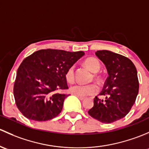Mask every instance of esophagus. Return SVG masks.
<instances>
[{
  "mask_svg": "<svg viewBox=\"0 0 149 149\" xmlns=\"http://www.w3.org/2000/svg\"><path fill=\"white\" fill-rule=\"evenodd\" d=\"M77 97L79 98V100H84L85 99V97H81V96H77Z\"/></svg>",
  "mask_w": 149,
  "mask_h": 149,
  "instance_id": "obj_1",
  "label": "esophagus"
}]
</instances>
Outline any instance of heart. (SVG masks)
Wrapping results in <instances>:
<instances>
[{"instance_id": "1", "label": "heart", "mask_w": 149, "mask_h": 149, "mask_svg": "<svg viewBox=\"0 0 149 149\" xmlns=\"http://www.w3.org/2000/svg\"><path fill=\"white\" fill-rule=\"evenodd\" d=\"M84 64L89 70L93 72L96 73L100 69V64L97 59L94 57H88L85 59ZM66 80L69 82H72L74 79V66L69 67L65 73ZM95 78L98 79L99 77L95 75ZM97 91V87L95 84H88V85H82V84L75 83L70 87V92L72 94L81 97L93 95L95 94Z\"/></svg>"}]
</instances>
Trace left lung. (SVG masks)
<instances>
[{"label":"left lung","mask_w":149,"mask_h":149,"mask_svg":"<svg viewBox=\"0 0 149 149\" xmlns=\"http://www.w3.org/2000/svg\"><path fill=\"white\" fill-rule=\"evenodd\" d=\"M95 54L105 64L108 77L88 113L100 122L111 123L125 117L136 101L139 90L137 70L131 60L119 54L99 50Z\"/></svg>","instance_id":"obj_1"}]
</instances>
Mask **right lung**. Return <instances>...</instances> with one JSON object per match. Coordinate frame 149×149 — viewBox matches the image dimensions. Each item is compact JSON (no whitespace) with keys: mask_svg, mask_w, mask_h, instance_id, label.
Wrapping results in <instances>:
<instances>
[{"mask_svg":"<svg viewBox=\"0 0 149 149\" xmlns=\"http://www.w3.org/2000/svg\"><path fill=\"white\" fill-rule=\"evenodd\" d=\"M85 54L83 52L41 49L23 60L16 73L13 95L16 106L27 118L46 121L62 111L68 95L65 73Z\"/></svg>","mask_w":149,"mask_h":149,"instance_id":"right-lung-1","label":"right lung"}]
</instances>
